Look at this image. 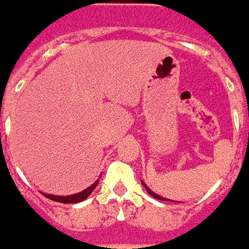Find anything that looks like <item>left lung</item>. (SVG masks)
I'll list each match as a JSON object with an SVG mask.
<instances>
[{"mask_svg":"<svg viewBox=\"0 0 249 249\" xmlns=\"http://www.w3.org/2000/svg\"><path fill=\"white\" fill-rule=\"evenodd\" d=\"M142 183H143V182H142ZM143 186H144V187H146V190H147V193L150 194L151 197H154V198H157V200H162V201H167V200H165V198H164V197H161V196H159V194L153 193V192H151L150 189H149V187H147V186H146V184H144V183H143Z\"/></svg>","mask_w":249,"mask_h":249,"instance_id":"left-lung-1","label":"left lung"}]
</instances>
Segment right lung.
<instances>
[{"label": "right lung", "mask_w": 249, "mask_h": 249, "mask_svg": "<svg viewBox=\"0 0 249 249\" xmlns=\"http://www.w3.org/2000/svg\"><path fill=\"white\" fill-rule=\"evenodd\" d=\"M99 180H96L93 184H90L88 189H85L84 192L81 193H77L73 194V196H66V197H62V196H49V194H45V197L49 198V200H53V201L57 202H63V204H73V202H80L84 201L88 196H89L93 190H95V187L98 186Z\"/></svg>", "instance_id": "obj_1"}]
</instances>
